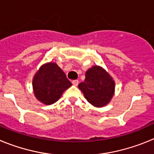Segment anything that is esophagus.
I'll return each instance as SVG.
<instances>
[{
    "instance_id": "34e87169",
    "label": "esophagus",
    "mask_w": 154,
    "mask_h": 154,
    "mask_svg": "<svg viewBox=\"0 0 154 154\" xmlns=\"http://www.w3.org/2000/svg\"><path fill=\"white\" fill-rule=\"evenodd\" d=\"M72 84H73L74 86H77V85H78V84H79V81H77V80H73V81H72Z\"/></svg>"
}]
</instances>
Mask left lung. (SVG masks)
Segmentation results:
<instances>
[{"label": "left lung", "mask_w": 154, "mask_h": 154, "mask_svg": "<svg viewBox=\"0 0 154 154\" xmlns=\"http://www.w3.org/2000/svg\"><path fill=\"white\" fill-rule=\"evenodd\" d=\"M78 88L91 105L103 107L114 94L115 82L105 69L94 66L88 69L85 81L80 83Z\"/></svg>", "instance_id": "obj_1"}]
</instances>
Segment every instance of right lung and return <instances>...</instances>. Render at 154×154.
Returning <instances> with one entry per match:
<instances>
[{
  "label": "right lung",
  "instance_id": "right-lung-1",
  "mask_svg": "<svg viewBox=\"0 0 154 154\" xmlns=\"http://www.w3.org/2000/svg\"><path fill=\"white\" fill-rule=\"evenodd\" d=\"M33 89L38 101L45 105H52L60 99L64 91L71 86L60 67L55 63L41 66L33 79Z\"/></svg>",
  "mask_w": 154,
  "mask_h": 154
}]
</instances>
